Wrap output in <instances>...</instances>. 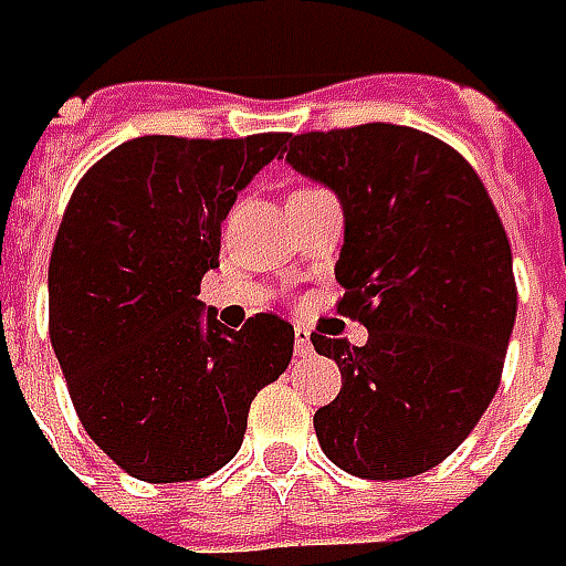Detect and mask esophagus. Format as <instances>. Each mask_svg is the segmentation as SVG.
Instances as JSON below:
<instances>
[{
    "instance_id": "obj_1",
    "label": "esophagus",
    "mask_w": 566,
    "mask_h": 566,
    "mask_svg": "<svg viewBox=\"0 0 566 566\" xmlns=\"http://www.w3.org/2000/svg\"><path fill=\"white\" fill-rule=\"evenodd\" d=\"M296 354H312V337L305 327H296Z\"/></svg>"
}]
</instances>
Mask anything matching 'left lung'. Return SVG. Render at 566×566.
<instances>
[{
	"label": "left lung",
	"instance_id": "obj_1",
	"mask_svg": "<svg viewBox=\"0 0 566 566\" xmlns=\"http://www.w3.org/2000/svg\"><path fill=\"white\" fill-rule=\"evenodd\" d=\"M286 161L344 207L337 312L369 340L312 334L340 395L315 410L337 468L401 481L452 455L500 388L516 322L513 254L478 171L413 127L286 136Z\"/></svg>",
	"mask_w": 566,
	"mask_h": 566
}]
</instances>
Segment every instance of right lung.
Wrapping results in <instances>:
<instances>
[{
  "mask_svg": "<svg viewBox=\"0 0 566 566\" xmlns=\"http://www.w3.org/2000/svg\"><path fill=\"white\" fill-rule=\"evenodd\" d=\"M286 133L139 136L75 185L50 254V344L85 433L149 484L197 481L241 449L254 395L293 359V325L203 312L222 219Z\"/></svg>",
  "mask_w": 566,
  "mask_h": 566,
  "instance_id": "right-lung-1",
  "label": "right lung"
}]
</instances>
